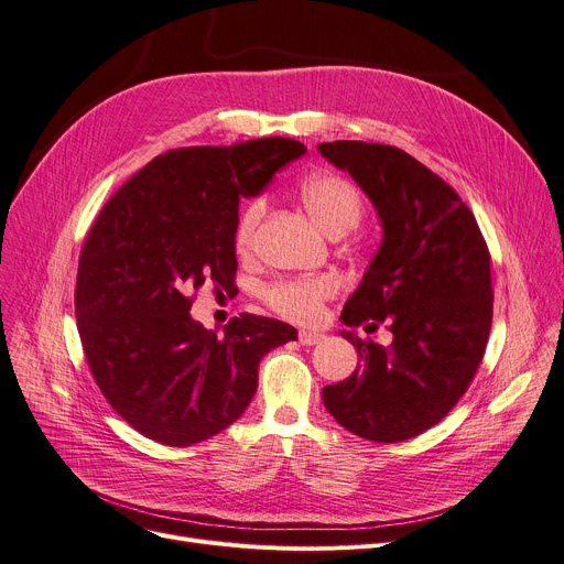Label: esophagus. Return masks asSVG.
<instances>
[{
  "instance_id": "esophagus-1",
  "label": "esophagus",
  "mask_w": 564,
  "mask_h": 564,
  "mask_svg": "<svg viewBox=\"0 0 564 564\" xmlns=\"http://www.w3.org/2000/svg\"><path fill=\"white\" fill-rule=\"evenodd\" d=\"M322 338H324V336H322L319 332H300V343H302V345H306V347L317 345Z\"/></svg>"
}]
</instances>
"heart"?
I'll list each match as a JSON object with an SVG mask.
<instances>
[{
	"label": "heart",
	"instance_id": "b5f03b06",
	"mask_svg": "<svg viewBox=\"0 0 564 564\" xmlns=\"http://www.w3.org/2000/svg\"><path fill=\"white\" fill-rule=\"evenodd\" d=\"M300 200L311 219L332 237H343L357 228L364 217V198L347 177L338 173H313L300 185ZM267 210L262 196L247 200L237 213L232 228V245L237 256H249L256 242L258 224ZM338 290V281L329 274L297 276L267 285L262 300L279 315L294 322L317 319L322 304L332 300Z\"/></svg>",
	"mask_w": 564,
	"mask_h": 564
}]
</instances>
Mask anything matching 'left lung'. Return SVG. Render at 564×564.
<instances>
[{
  "label": "left lung",
  "instance_id": "1",
  "mask_svg": "<svg viewBox=\"0 0 564 564\" xmlns=\"http://www.w3.org/2000/svg\"><path fill=\"white\" fill-rule=\"evenodd\" d=\"M317 151L349 171L383 228L340 319L370 329L387 322L393 334L383 347L343 332L359 364L322 400L351 434L406 441L446 416L478 372L494 308L489 249L459 194L400 148L334 141Z\"/></svg>",
  "mask_w": 564,
  "mask_h": 564
}]
</instances>
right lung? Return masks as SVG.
<instances>
[{"label":"right lung","instance_id":"obj_1","mask_svg":"<svg viewBox=\"0 0 564 564\" xmlns=\"http://www.w3.org/2000/svg\"><path fill=\"white\" fill-rule=\"evenodd\" d=\"M306 153L283 139L194 145L148 162L118 189L79 256L75 315L98 389L137 432L194 446L242 416L267 351L297 329L232 317L224 336L189 315L194 290H235L232 228L240 198Z\"/></svg>","mask_w":564,"mask_h":564}]
</instances>
